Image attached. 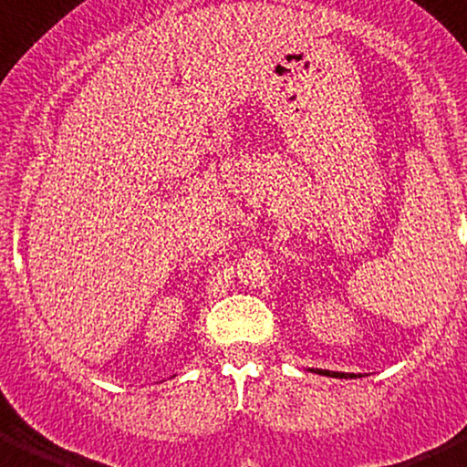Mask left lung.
<instances>
[{"label": "left lung", "mask_w": 467, "mask_h": 467, "mask_svg": "<svg viewBox=\"0 0 467 467\" xmlns=\"http://www.w3.org/2000/svg\"><path fill=\"white\" fill-rule=\"evenodd\" d=\"M317 374H326V377H333V379H347V374H342V372H328V369H317Z\"/></svg>", "instance_id": "obj_1"}]
</instances>
